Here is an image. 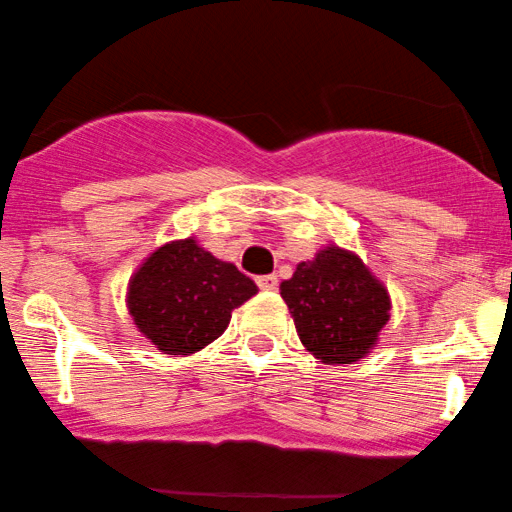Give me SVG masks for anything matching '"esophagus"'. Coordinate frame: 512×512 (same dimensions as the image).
I'll return each mask as SVG.
<instances>
[{
	"label": "esophagus",
	"mask_w": 512,
	"mask_h": 512,
	"mask_svg": "<svg viewBox=\"0 0 512 512\" xmlns=\"http://www.w3.org/2000/svg\"><path fill=\"white\" fill-rule=\"evenodd\" d=\"M258 287H261L263 291H275L277 289V275H261L256 280Z\"/></svg>",
	"instance_id": "esophagus-1"
}]
</instances>
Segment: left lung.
<instances>
[{"instance_id":"obj_1","label":"left lung","mask_w":512,"mask_h":512,"mask_svg":"<svg viewBox=\"0 0 512 512\" xmlns=\"http://www.w3.org/2000/svg\"><path fill=\"white\" fill-rule=\"evenodd\" d=\"M298 338L331 367L360 362L376 348L390 320V294L355 251L327 244L280 284Z\"/></svg>"}]
</instances>
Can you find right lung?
Here are the masks:
<instances>
[{
    "instance_id": "obj_1",
    "label": "right lung",
    "mask_w": 512,
    "mask_h": 512,
    "mask_svg": "<svg viewBox=\"0 0 512 512\" xmlns=\"http://www.w3.org/2000/svg\"><path fill=\"white\" fill-rule=\"evenodd\" d=\"M256 294L254 280L185 237L138 265L126 287V310L159 353L183 357L214 343L232 310Z\"/></svg>"
}]
</instances>
